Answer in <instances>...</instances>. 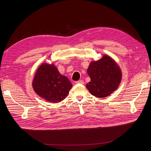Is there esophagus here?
<instances>
[{
  "label": "esophagus",
  "instance_id": "34e87169",
  "mask_svg": "<svg viewBox=\"0 0 151 151\" xmlns=\"http://www.w3.org/2000/svg\"><path fill=\"white\" fill-rule=\"evenodd\" d=\"M76 84H84V81L83 80H79L75 82Z\"/></svg>",
  "mask_w": 151,
  "mask_h": 151
}]
</instances>
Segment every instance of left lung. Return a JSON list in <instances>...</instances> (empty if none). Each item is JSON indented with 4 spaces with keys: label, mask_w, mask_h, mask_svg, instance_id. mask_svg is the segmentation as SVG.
I'll return each mask as SVG.
<instances>
[{
    "label": "left lung",
    "mask_w": 151,
    "mask_h": 151,
    "mask_svg": "<svg viewBox=\"0 0 151 151\" xmlns=\"http://www.w3.org/2000/svg\"><path fill=\"white\" fill-rule=\"evenodd\" d=\"M88 74L91 81L86 84V88L92 96L99 98L111 94L117 89L122 79L120 67L107 55L97 61L91 62Z\"/></svg>",
    "instance_id": "obj_1"
}]
</instances>
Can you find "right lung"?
Listing matches in <instances>:
<instances>
[{
    "instance_id": "add662e5",
    "label": "right lung",
    "mask_w": 151,
    "mask_h": 151,
    "mask_svg": "<svg viewBox=\"0 0 151 151\" xmlns=\"http://www.w3.org/2000/svg\"><path fill=\"white\" fill-rule=\"evenodd\" d=\"M32 86L40 97L56 104L65 99L73 86L68 78L59 73L53 63H43L36 71Z\"/></svg>"
}]
</instances>
